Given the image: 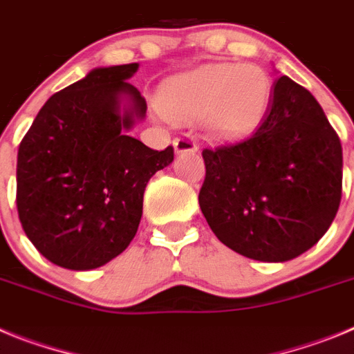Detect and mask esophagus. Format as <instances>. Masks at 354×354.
Here are the masks:
<instances>
[{
    "instance_id": "obj_1",
    "label": "esophagus",
    "mask_w": 354,
    "mask_h": 354,
    "mask_svg": "<svg viewBox=\"0 0 354 354\" xmlns=\"http://www.w3.org/2000/svg\"><path fill=\"white\" fill-rule=\"evenodd\" d=\"M174 151L176 153H187V151H197V145L190 136H181V138L174 139L173 142Z\"/></svg>"
}]
</instances>
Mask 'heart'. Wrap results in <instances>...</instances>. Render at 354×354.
<instances>
[{
  "mask_svg": "<svg viewBox=\"0 0 354 354\" xmlns=\"http://www.w3.org/2000/svg\"><path fill=\"white\" fill-rule=\"evenodd\" d=\"M270 90L268 75L257 66L212 63L167 79L157 100L171 122L203 120L216 138L236 139L259 125Z\"/></svg>",
  "mask_w": 354,
  "mask_h": 354,
  "instance_id": "1",
  "label": "heart"
}]
</instances>
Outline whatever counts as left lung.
I'll return each mask as SVG.
<instances>
[{"label": "left lung", "instance_id": "8db88e82", "mask_svg": "<svg viewBox=\"0 0 354 354\" xmlns=\"http://www.w3.org/2000/svg\"><path fill=\"white\" fill-rule=\"evenodd\" d=\"M199 206L234 252L284 263L323 238L342 196V146L323 109L288 75L273 82L256 132L203 149Z\"/></svg>", "mask_w": 354, "mask_h": 354}]
</instances>
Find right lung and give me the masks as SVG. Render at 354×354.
I'll return each instance as SVG.
<instances>
[{
  "instance_id": "1",
  "label": "right lung",
  "mask_w": 354,
  "mask_h": 354,
  "mask_svg": "<svg viewBox=\"0 0 354 354\" xmlns=\"http://www.w3.org/2000/svg\"><path fill=\"white\" fill-rule=\"evenodd\" d=\"M139 63L98 66L44 104L17 153V212L37 250L86 272L138 232L149 178L174 160L129 136L146 100L129 81Z\"/></svg>"
}]
</instances>
